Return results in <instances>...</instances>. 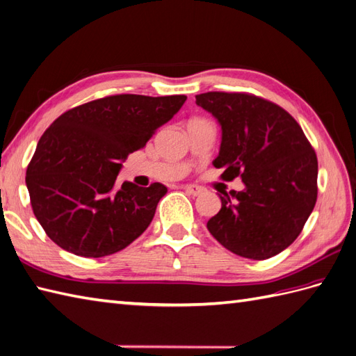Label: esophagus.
Here are the masks:
<instances>
[{
  "instance_id": "1",
  "label": "esophagus",
  "mask_w": 356,
  "mask_h": 356,
  "mask_svg": "<svg viewBox=\"0 0 356 356\" xmlns=\"http://www.w3.org/2000/svg\"><path fill=\"white\" fill-rule=\"evenodd\" d=\"M186 192L192 196H199L204 192V188L199 186H195V184H190V186H186Z\"/></svg>"
}]
</instances>
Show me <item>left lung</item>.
Returning <instances> with one entry per match:
<instances>
[{
    "instance_id": "1",
    "label": "left lung",
    "mask_w": 356,
    "mask_h": 356,
    "mask_svg": "<svg viewBox=\"0 0 356 356\" xmlns=\"http://www.w3.org/2000/svg\"><path fill=\"white\" fill-rule=\"evenodd\" d=\"M196 104L222 127L214 168L246 188L220 196L211 236L236 255L267 259L298 238L317 201V155L300 125L278 104L246 92H207Z\"/></svg>"
}]
</instances>
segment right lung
I'll use <instances>...</instances> for the list:
<instances>
[{
	"mask_svg": "<svg viewBox=\"0 0 356 356\" xmlns=\"http://www.w3.org/2000/svg\"><path fill=\"white\" fill-rule=\"evenodd\" d=\"M186 99L110 95L65 111L47 128L25 183L33 213L56 245L101 258L142 236L168 188L160 183L118 186V173Z\"/></svg>",
	"mask_w": 356,
	"mask_h": 356,
	"instance_id": "right-lung-1",
	"label": "right lung"
}]
</instances>
